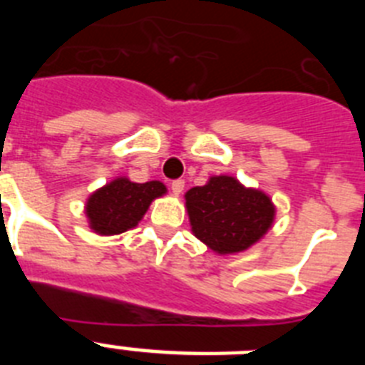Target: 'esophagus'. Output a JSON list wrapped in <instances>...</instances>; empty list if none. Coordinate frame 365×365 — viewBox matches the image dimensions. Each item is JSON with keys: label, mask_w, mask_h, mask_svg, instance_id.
<instances>
[{"label": "esophagus", "mask_w": 365, "mask_h": 365, "mask_svg": "<svg viewBox=\"0 0 365 365\" xmlns=\"http://www.w3.org/2000/svg\"><path fill=\"white\" fill-rule=\"evenodd\" d=\"M182 190H185V180L182 179H177L172 182V192L175 193V195H180L182 193Z\"/></svg>", "instance_id": "1"}]
</instances>
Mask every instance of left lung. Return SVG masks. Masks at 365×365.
I'll return each mask as SVG.
<instances>
[{"label":"left lung","instance_id":"left-lung-1","mask_svg":"<svg viewBox=\"0 0 365 365\" xmlns=\"http://www.w3.org/2000/svg\"><path fill=\"white\" fill-rule=\"evenodd\" d=\"M192 232L217 254L243 252L267 234L274 205L267 193L228 175L210 177L185 195Z\"/></svg>","mask_w":365,"mask_h":365}]
</instances>
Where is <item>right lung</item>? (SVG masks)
Returning a JSON list of instances; mask_svg holds the SVG:
<instances>
[{
  "mask_svg": "<svg viewBox=\"0 0 365 365\" xmlns=\"http://www.w3.org/2000/svg\"><path fill=\"white\" fill-rule=\"evenodd\" d=\"M166 193L159 180L131 182L125 177L111 180L87 199L86 214L89 227L100 235H115L137 227L151 201Z\"/></svg>",
  "mask_w": 365,
  "mask_h": 365,
  "instance_id": "obj_1",
  "label": "right lung"
}]
</instances>
